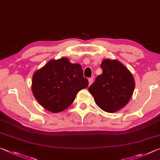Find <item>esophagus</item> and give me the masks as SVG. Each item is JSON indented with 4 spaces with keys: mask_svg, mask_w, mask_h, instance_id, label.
<instances>
[{
    "mask_svg": "<svg viewBox=\"0 0 160 160\" xmlns=\"http://www.w3.org/2000/svg\"><path fill=\"white\" fill-rule=\"evenodd\" d=\"M88 80H89V84H90V85H92V83L93 82V78H90Z\"/></svg>",
    "mask_w": 160,
    "mask_h": 160,
    "instance_id": "esophagus-1",
    "label": "esophagus"
}]
</instances>
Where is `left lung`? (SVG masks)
<instances>
[{"mask_svg":"<svg viewBox=\"0 0 160 160\" xmlns=\"http://www.w3.org/2000/svg\"><path fill=\"white\" fill-rule=\"evenodd\" d=\"M102 73L88 90L94 102L106 112H117L128 104L135 88L132 75L117 60L105 59L102 62Z\"/></svg>","mask_w":160,"mask_h":160,"instance_id":"8db88e82","label":"left lung"}]
</instances>
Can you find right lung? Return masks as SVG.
I'll return each instance as SVG.
<instances>
[{
    "instance_id": "obj_1",
    "label": "right lung",
    "mask_w": 160,
    "mask_h": 160,
    "mask_svg": "<svg viewBox=\"0 0 160 160\" xmlns=\"http://www.w3.org/2000/svg\"><path fill=\"white\" fill-rule=\"evenodd\" d=\"M82 67L67 58L52 59L32 77V90L37 102L48 111L58 113L74 102L80 90L88 87Z\"/></svg>"
}]
</instances>
